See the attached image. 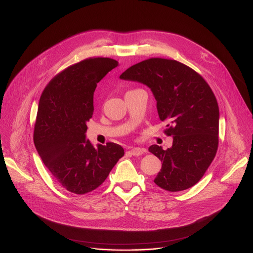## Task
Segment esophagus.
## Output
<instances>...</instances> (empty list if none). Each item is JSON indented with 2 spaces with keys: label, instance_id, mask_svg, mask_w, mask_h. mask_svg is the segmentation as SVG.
Wrapping results in <instances>:
<instances>
[{
  "label": "esophagus",
  "instance_id": "34e87169",
  "mask_svg": "<svg viewBox=\"0 0 253 253\" xmlns=\"http://www.w3.org/2000/svg\"><path fill=\"white\" fill-rule=\"evenodd\" d=\"M129 153L132 155V156H141L143 155L144 153H146V149L144 148H131L129 149Z\"/></svg>",
  "mask_w": 253,
  "mask_h": 253
}]
</instances>
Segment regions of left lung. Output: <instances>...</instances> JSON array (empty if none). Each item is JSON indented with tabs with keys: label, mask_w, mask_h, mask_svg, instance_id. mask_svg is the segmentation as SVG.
I'll list each match as a JSON object with an SVG mask.
<instances>
[{
	"label": "left lung",
	"mask_w": 253,
	"mask_h": 253,
	"mask_svg": "<svg viewBox=\"0 0 253 253\" xmlns=\"http://www.w3.org/2000/svg\"><path fill=\"white\" fill-rule=\"evenodd\" d=\"M120 78L151 88L160 120L169 123L166 132L173 136V146L168 150L158 145L149 148L162 162L154 182L170 192L197 184L218 149L219 107L208 83L189 66L164 58L136 63Z\"/></svg>",
	"instance_id": "1"
}]
</instances>
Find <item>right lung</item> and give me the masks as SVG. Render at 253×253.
<instances>
[{
    "label": "right lung",
    "mask_w": 253,
    "mask_h": 253,
    "mask_svg": "<svg viewBox=\"0 0 253 253\" xmlns=\"http://www.w3.org/2000/svg\"><path fill=\"white\" fill-rule=\"evenodd\" d=\"M118 65L103 57L82 60L56 75L40 97L34 144L52 176L71 193L95 190L125 155L118 144L95 148L85 138L97 83Z\"/></svg>",
    "instance_id": "1"
}]
</instances>
